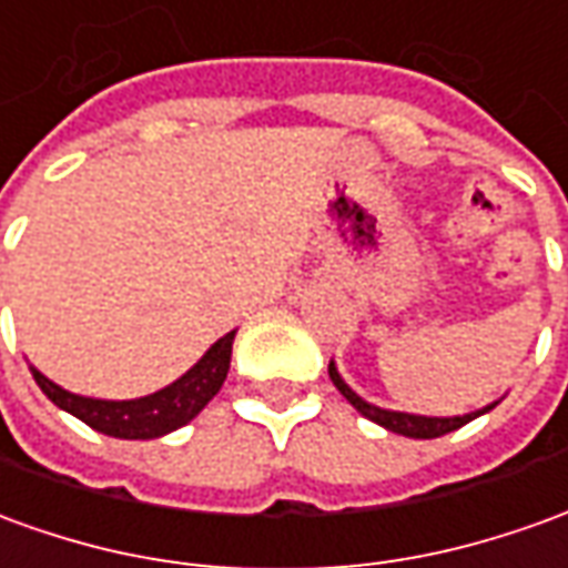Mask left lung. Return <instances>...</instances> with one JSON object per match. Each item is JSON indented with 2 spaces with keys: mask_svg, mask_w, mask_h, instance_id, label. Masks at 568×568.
I'll return each instance as SVG.
<instances>
[{
  "mask_svg": "<svg viewBox=\"0 0 568 568\" xmlns=\"http://www.w3.org/2000/svg\"><path fill=\"white\" fill-rule=\"evenodd\" d=\"M328 378H332V384L338 387L341 396L351 403L359 415H366L368 422L381 424V427H387V430H394V434H403V436H412V439H434V436H443V434H452V430H458V427H464L467 422H474L477 415H483V412H489V408H495V403L486 408H479V412H470V415H458V418H424V415H408V412H387V408H378L372 406V403H366L363 396H356L341 381L338 368H335V363H328Z\"/></svg>",
  "mask_w": 568,
  "mask_h": 568,
  "instance_id": "8db88e82",
  "label": "left lung"
}]
</instances>
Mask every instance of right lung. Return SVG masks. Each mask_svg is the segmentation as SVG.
Masks as SVG:
<instances>
[{
  "mask_svg": "<svg viewBox=\"0 0 568 568\" xmlns=\"http://www.w3.org/2000/svg\"><path fill=\"white\" fill-rule=\"evenodd\" d=\"M233 335L227 332L224 338L215 341L209 353L202 356L187 375L162 387L156 394L141 396V399H91V396H77L70 390L58 387L42 372L33 368L36 384L42 387V394L51 403L70 415H77L79 422L94 427L98 434L119 436V439H156L162 434H172L178 427L193 422L202 408L209 406V399L221 390V384L227 378L230 353H233Z\"/></svg>",
  "mask_w": 568,
  "mask_h": 568,
  "instance_id": "1",
  "label": "right lung"
}]
</instances>
